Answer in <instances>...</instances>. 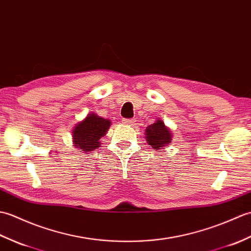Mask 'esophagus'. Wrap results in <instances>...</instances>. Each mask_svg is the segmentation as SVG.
<instances>
[{"label":"esophagus","instance_id":"esophagus-1","mask_svg":"<svg viewBox=\"0 0 251 251\" xmlns=\"http://www.w3.org/2000/svg\"><path fill=\"white\" fill-rule=\"evenodd\" d=\"M122 124H125L126 126H134L135 120L134 119H122Z\"/></svg>","mask_w":251,"mask_h":251}]
</instances>
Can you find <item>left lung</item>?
Wrapping results in <instances>:
<instances>
[{"mask_svg": "<svg viewBox=\"0 0 251 251\" xmlns=\"http://www.w3.org/2000/svg\"><path fill=\"white\" fill-rule=\"evenodd\" d=\"M173 133L161 118H157L153 124L148 126L145 130V138L157 151H161L163 147H166L172 143Z\"/></svg>", "mask_w": 251, "mask_h": 251, "instance_id": "obj_1", "label": "left lung"}]
</instances>
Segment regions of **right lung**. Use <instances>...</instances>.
I'll use <instances>...</instances> for the list:
<instances>
[{
    "label": "right lung",
    "mask_w": 251,
    "mask_h": 251,
    "mask_svg": "<svg viewBox=\"0 0 251 251\" xmlns=\"http://www.w3.org/2000/svg\"><path fill=\"white\" fill-rule=\"evenodd\" d=\"M110 125L109 119H104L96 113L88 114L72 130L73 146L86 153L98 149L102 145L101 138L106 135Z\"/></svg>",
    "instance_id": "obj_1"
}]
</instances>
